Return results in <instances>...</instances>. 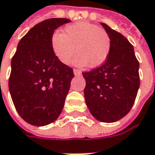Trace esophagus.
Segmentation results:
<instances>
[{
  "label": "esophagus",
  "mask_w": 155,
  "mask_h": 155,
  "mask_svg": "<svg viewBox=\"0 0 155 155\" xmlns=\"http://www.w3.org/2000/svg\"><path fill=\"white\" fill-rule=\"evenodd\" d=\"M73 72H74V74L77 75V76L81 74V71H80L79 69H78V68H74V69H73Z\"/></svg>",
  "instance_id": "esophagus-1"
}]
</instances>
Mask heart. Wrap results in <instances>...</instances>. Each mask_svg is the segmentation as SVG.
Instances as JSON below:
<instances>
[{
	"instance_id": "obj_1",
	"label": "heart",
	"mask_w": 155,
	"mask_h": 155,
	"mask_svg": "<svg viewBox=\"0 0 155 155\" xmlns=\"http://www.w3.org/2000/svg\"><path fill=\"white\" fill-rule=\"evenodd\" d=\"M51 46L56 58L63 64H68L77 51L78 54L74 59V64L97 68L108 59L111 41L105 30L95 24L80 21L67 26L64 34L53 33Z\"/></svg>"
}]
</instances>
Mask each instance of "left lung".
Wrapping results in <instances>:
<instances>
[{
  "label": "left lung",
  "instance_id": "left-lung-1",
  "mask_svg": "<svg viewBox=\"0 0 155 155\" xmlns=\"http://www.w3.org/2000/svg\"><path fill=\"white\" fill-rule=\"evenodd\" d=\"M109 34L111 49L100 67L83 72L84 94L91 114L102 122H115L129 112L140 85L139 62L125 36L101 23Z\"/></svg>",
  "mask_w": 155,
  "mask_h": 155
}]
</instances>
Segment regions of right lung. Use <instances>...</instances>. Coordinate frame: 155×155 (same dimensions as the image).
<instances>
[{
  "label": "right lung",
  "mask_w": 155,
  "mask_h": 155,
  "mask_svg": "<svg viewBox=\"0 0 155 155\" xmlns=\"http://www.w3.org/2000/svg\"><path fill=\"white\" fill-rule=\"evenodd\" d=\"M68 18H48L20 39L11 60L10 95L19 116L34 126H45L61 114L70 82L72 68L54 55L51 38Z\"/></svg>",
  "instance_id": "right-lung-1"
}]
</instances>
